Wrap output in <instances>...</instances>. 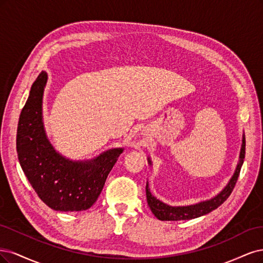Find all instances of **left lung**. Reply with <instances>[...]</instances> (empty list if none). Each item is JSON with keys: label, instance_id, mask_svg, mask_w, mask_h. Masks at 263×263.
<instances>
[{"label": "left lung", "instance_id": "obj_1", "mask_svg": "<svg viewBox=\"0 0 263 263\" xmlns=\"http://www.w3.org/2000/svg\"><path fill=\"white\" fill-rule=\"evenodd\" d=\"M245 153H246V139L245 134L242 135V144L240 148V155H239V162L238 165L236 167V171L231 178L230 182L226 184V187L219 192L217 196L212 198L206 201H202L196 204L192 205H185V206H172L168 205L166 203L159 201L156 199L153 194L151 193L148 188V182L146 183V199L148 206L151 211L153 212V214L160 219V221H184V219H192L197 218L202 215H205L213 210L217 209L219 205L223 204V203L227 200V198L231 196V193L235 187V184L238 179V176L240 174V168L242 166L243 159H245ZM148 164L152 165V162L149 157Z\"/></svg>", "mask_w": 263, "mask_h": 263}]
</instances>
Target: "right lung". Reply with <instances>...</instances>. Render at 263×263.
Segmentation results:
<instances>
[{
	"label": "right lung",
	"instance_id": "1",
	"mask_svg": "<svg viewBox=\"0 0 263 263\" xmlns=\"http://www.w3.org/2000/svg\"><path fill=\"white\" fill-rule=\"evenodd\" d=\"M48 75L41 72L30 88L17 126L20 164L41 201L55 211L89 209L123 148L108 149L88 160H71L54 149L42 121V97Z\"/></svg>",
	"mask_w": 263,
	"mask_h": 263
}]
</instances>
